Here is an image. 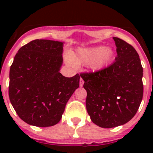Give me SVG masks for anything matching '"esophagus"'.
<instances>
[{"instance_id":"34e87169","label":"esophagus","mask_w":153,"mask_h":153,"mask_svg":"<svg viewBox=\"0 0 153 153\" xmlns=\"http://www.w3.org/2000/svg\"><path fill=\"white\" fill-rule=\"evenodd\" d=\"M83 83H84V81H83V79L82 78H80V79H79V86H83Z\"/></svg>"}]
</instances>
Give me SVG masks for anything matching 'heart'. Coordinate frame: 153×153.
Segmentation results:
<instances>
[{
	"mask_svg": "<svg viewBox=\"0 0 153 153\" xmlns=\"http://www.w3.org/2000/svg\"><path fill=\"white\" fill-rule=\"evenodd\" d=\"M115 52L112 48L104 46L81 47L67 58L70 65L87 66L93 72H99L106 68L113 61Z\"/></svg>",
	"mask_w": 153,
	"mask_h": 153,
	"instance_id": "obj_1",
	"label": "heart"
}]
</instances>
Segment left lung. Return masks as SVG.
<instances>
[{"label":"left lung","mask_w":153,"mask_h":153,"mask_svg":"<svg viewBox=\"0 0 153 153\" xmlns=\"http://www.w3.org/2000/svg\"><path fill=\"white\" fill-rule=\"evenodd\" d=\"M116 61L95 73L81 74L87 96L86 106L92 122L102 128L128 123L136 115L143 100V70L134 47L113 37Z\"/></svg>","instance_id":"8db88e82"}]
</instances>
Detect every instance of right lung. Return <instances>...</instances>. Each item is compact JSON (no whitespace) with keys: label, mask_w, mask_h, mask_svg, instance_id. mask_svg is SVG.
<instances>
[{"label":"right lung","mask_w":153,"mask_h":153,"mask_svg":"<svg viewBox=\"0 0 153 153\" xmlns=\"http://www.w3.org/2000/svg\"><path fill=\"white\" fill-rule=\"evenodd\" d=\"M63 43L34 40L19 49L10 69L9 98L19 117L31 126L60 122L66 104L79 86V74L60 73Z\"/></svg>","instance_id":"obj_1"}]
</instances>
